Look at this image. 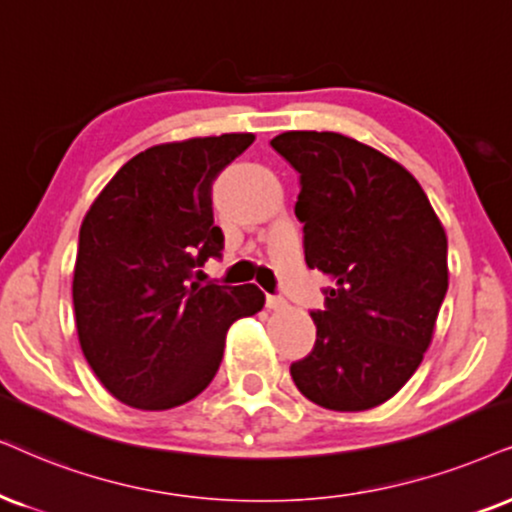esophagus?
I'll list each match as a JSON object with an SVG mask.
<instances>
[{
  "instance_id": "esophagus-1",
  "label": "esophagus",
  "mask_w": 512,
  "mask_h": 512,
  "mask_svg": "<svg viewBox=\"0 0 512 512\" xmlns=\"http://www.w3.org/2000/svg\"><path fill=\"white\" fill-rule=\"evenodd\" d=\"M267 307L274 309V312H276V309H286L288 302L283 300L281 295H267Z\"/></svg>"
}]
</instances>
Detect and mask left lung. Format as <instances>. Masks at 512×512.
Instances as JSON below:
<instances>
[{
    "label": "left lung",
    "instance_id": "obj_1",
    "mask_svg": "<svg viewBox=\"0 0 512 512\" xmlns=\"http://www.w3.org/2000/svg\"><path fill=\"white\" fill-rule=\"evenodd\" d=\"M271 148L300 174L304 262L331 278L312 352L290 375L323 409H373L430 347L449 288L446 234L413 174L357 139L283 132Z\"/></svg>",
    "mask_w": 512,
    "mask_h": 512
}]
</instances>
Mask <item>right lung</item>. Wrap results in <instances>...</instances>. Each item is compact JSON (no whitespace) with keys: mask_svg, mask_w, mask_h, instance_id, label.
I'll list each match as a JSON object with an SVG mask.
<instances>
[{"mask_svg":"<svg viewBox=\"0 0 512 512\" xmlns=\"http://www.w3.org/2000/svg\"><path fill=\"white\" fill-rule=\"evenodd\" d=\"M252 141L222 134L146 148L84 217L77 335L96 378L122 404L165 411L198 397L222 364L231 323L264 307L252 283H200V267L224 250L212 181Z\"/></svg>","mask_w":512,"mask_h":512,"instance_id":"add662e5","label":"right lung"}]
</instances>
